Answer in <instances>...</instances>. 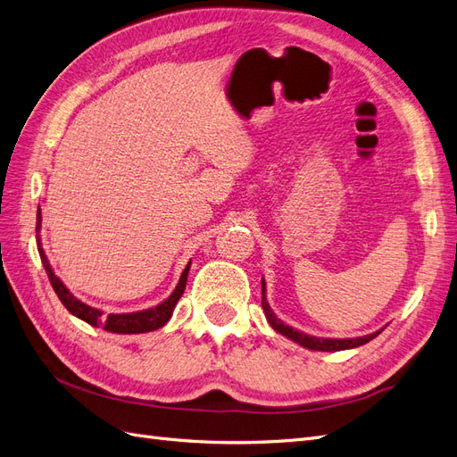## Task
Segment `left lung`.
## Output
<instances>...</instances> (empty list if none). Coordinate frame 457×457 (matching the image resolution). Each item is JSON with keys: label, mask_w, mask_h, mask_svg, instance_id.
Instances as JSON below:
<instances>
[{"label": "left lung", "mask_w": 457, "mask_h": 457, "mask_svg": "<svg viewBox=\"0 0 457 457\" xmlns=\"http://www.w3.org/2000/svg\"><path fill=\"white\" fill-rule=\"evenodd\" d=\"M261 292H262V299H261V305H262V311H265V316L269 324L278 331V334L286 336L287 339H292L295 343H299L301 347L305 349H311V351H345V349H354V347H361V345H366L368 341H371L373 337H378L381 334V329L373 331V334L370 336H364V337H353V339H324V337H314V336H307L303 334V331L299 329H294L292 326L284 324L278 316H276L270 309V305L267 303V295H265V280H261Z\"/></svg>", "instance_id": "left-lung-1"}]
</instances>
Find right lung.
<instances>
[{
	"label": "right lung",
	"instance_id": "obj_1",
	"mask_svg": "<svg viewBox=\"0 0 457 457\" xmlns=\"http://www.w3.org/2000/svg\"><path fill=\"white\" fill-rule=\"evenodd\" d=\"M37 225H36V240H37V252L41 257V262H44V269L49 276V282L54 289V294L59 295L61 303L66 307L68 312H72L74 316H78L79 320H84L95 328H103L106 331H112V334H145V331H152V329H158L162 328L165 322L170 320L173 309L177 305V301L181 299L185 287H187V276L190 270V262L185 267L181 278H179V284L175 286L173 294L162 301L160 305L146 309V311H139V312H126V314H108L103 316V312L99 309H93L86 303H81L78 297H74L71 294V289H68L62 280L59 278L57 274L53 272L47 255L44 252V247H41V238H39V230H41V210L37 207Z\"/></svg>",
	"mask_w": 457,
	"mask_h": 457
}]
</instances>
